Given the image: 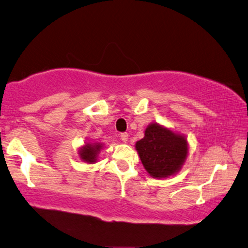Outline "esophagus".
I'll return each instance as SVG.
<instances>
[{
	"label": "esophagus",
	"mask_w": 248,
	"mask_h": 248,
	"mask_svg": "<svg viewBox=\"0 0 248 248\" xmlns=\"http://www.w3.org/2000/svg\"><path fill=\"white\" fill-rule=\"evenodd\" d=\"M120 139L123 142H127L128 141V133H125V132L120 133Z\"/></svg>",
	"instance_id": "esophagus-1"
}]
</instances>
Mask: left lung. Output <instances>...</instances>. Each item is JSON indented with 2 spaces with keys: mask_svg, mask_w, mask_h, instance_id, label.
Listing matches in <instances>:
<instances>
[{
  "mask_svg": "<svg viewBox=\"0 0 248 248\" xmlns=\"http://www.w3.org/2000/svg\"><path fill=\"white\" fill-rule=\"evenodd\" d=\"M136 148L146 171L155 178H164L180 170L187 157V141L158 124L145 129L143 139Z\"/></svg>",
  "mask_w": 248,
  "mask_h": 248,
  "instance_id": "8db88e82",
  "label": "left lung"
}]
</instances>
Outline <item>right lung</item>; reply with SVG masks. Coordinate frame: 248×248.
Listing matches in <instances>:
<instances>
[{"instance_id":"right-lung-1","label":"right lung","mask_w":248,"mask_h":248,"mask_svg":"<svg viewBox=\"0 0 248 248\" xmlns=\"http://www.w3.org/2000/svg\"><path fill=\"white\" fill-rule=\"evenodd\" d=\"M102 149V144L99 143H94V144H86L85 146L79 150V156L87 163H95L96 158H97V154Z\"/></svg>"}]
</instances>
